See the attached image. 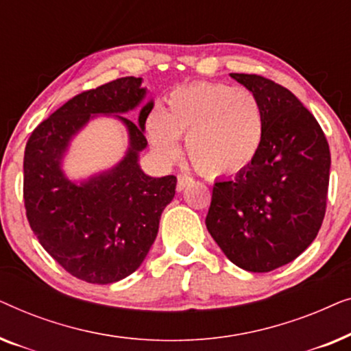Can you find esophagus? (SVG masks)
Wrapping results in <instances>:
<instances>
[{
	"label": "esophagus",
	"mask_w": 351,
	"mask_h": 351,
	"mask_svg": "<svg viewBox=\"0 0 351 351\" xmlns=\"http://www.w3.org/2000/svg\"><path fill=\"white\" fill-rule=\"evenodd\" d=\"M190 184H193V179H191L190 176L179 174V177H177V191H182L185 186H189Z\"/></svg>",
	"instance_id": "34e87169"
}]
</instances>
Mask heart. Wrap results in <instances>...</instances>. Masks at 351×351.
Instances as JSON below:
<instances>
[{
  "label": "heart",
  "mask_w": 351,
  "mask_h": 351,
  "mask_svg": "<svg viewBox=\"0 0 351 351\" xmlns=\"http://www.w3.org/2000/svg\"><path fill=\"white\" fill-rule=\"evenodd\" d=\"M145 131L161 160H176L177 138H185L186 155L199 174L232 177L246 171L261 152L265 114L251 90L198 83L174 90L161 114L147 119Z\"/></svg>",
  "instance_id": "1"
}]
</instances>
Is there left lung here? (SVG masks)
Here are the masks:
<instances>
[{"mask_svg": "<svg viewBox=\"0 0 351 351\" xmlns=\"http://www.w3.org/2000/svg\"><path fill=\"white\" fill-rule=\"evenodd\" d=\"M261 100L265 137L251 166L214 184L206 227L234 265L265 273L313 243L326 214L330 153L300 100L261 75L230 73Z\"/></svg>", "mask_w": 351, "mask_h": 351, "instance_id": "8db88e82", "label": "left lung"}]
</instances>
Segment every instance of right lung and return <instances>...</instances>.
Returning a JSON list of instances; mask_svg holds the SVG:
<instances>
[{
  "instance_id": "obj_1",
  "label": "right lung",
  "mask_w": 351,
  "mask_h": 351,
  "mask_svg": "<svg viewBox=\"0 0 351 351\" xmlns=\"http://www.w3.org/2000/svg\"><path fill=\"white\" fill-rule=\"evenodd\" d=\"M142 80L124 76L83 90L38 124L23 156V203L28 223L45 251L70 275L110 285L137 270L158 234L162 209L177 179H155L138 167L148 102L138 124L121 117L145 97ZM117 114L130 131V150L114 170L76 186L63 176L60 158L90 114Z\"/></svg>"
}]
</instances>
